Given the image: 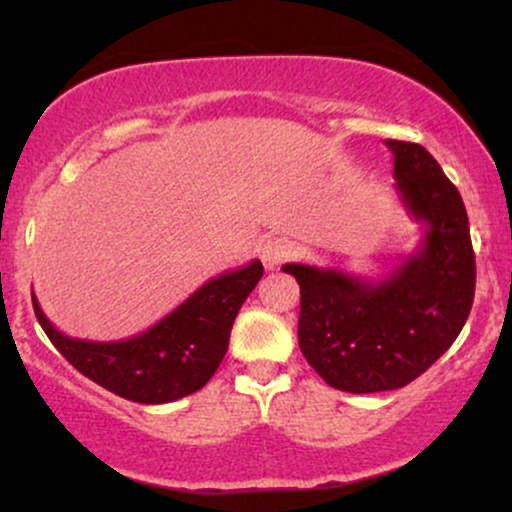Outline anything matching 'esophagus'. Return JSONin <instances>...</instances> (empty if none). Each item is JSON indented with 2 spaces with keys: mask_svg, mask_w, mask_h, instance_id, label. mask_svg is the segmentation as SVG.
Here are the masks:
<instances>
[{
  "mask_svg": "<svg viewBox=\"0 0 512 512\" xmlns=\"http://www.w3.org/2000/svg\"><path fill=\"white\" fill-rule=\"evenodd\" d=\"M291 255V243L284 238H269L260 248V260L267 269H276Z\"/></svg>",
  "mask_w": 512,
  "mask_h": 512,
  "instance_id": "1",
  "label": "esophagus"
}]
</instances>
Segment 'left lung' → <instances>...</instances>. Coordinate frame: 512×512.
Masks as SVG:
<instances>
[{
    "mask_svg": "<svg viewBox=\"0 0 512 512\" xmlns=\"http://www.w3.org/2000/svg\"><path fill=\"white\" fill-rule=\"evenodd\" d=\"M395 190L424 238L385 279L284 264L301 286L298 344L334 390H397L426 373L467 322L477 284L469 219L457 187L421 144L387 139Z\"/></svg>",
    "mask_w": 512,
    "mask_h": 512,
    "instance_id": "obj_1",
    "label": "left lung"
}]
</instances>
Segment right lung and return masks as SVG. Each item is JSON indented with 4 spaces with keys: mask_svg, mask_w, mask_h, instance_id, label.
I'll list each match as a JSON object with an SVG mask.
<instances>
[{
    "mask_svg": "<svg viewBox=\"0 0 512 512\" xmlns=\"http://www.w3.org/2000/svg\"><path fill=\"white\" fill-rule=\"evenodd\" d=\"M262 274V262L252 260L209 279L154 327L120 342L69 337L45 317L35 296L33 310L55 349L88 380L129 402L166 404L209 383L226 356L240 305Z\"/></svg>",
    "mask_w": 512,
    "mask_h": 512,
    "instance_id": "1",
    "label": "right lung"
}]
</instances>
